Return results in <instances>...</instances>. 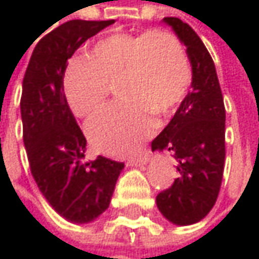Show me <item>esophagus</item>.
<instances>
[{"label": "esophagus", "mask_w": 259, "mask_h": 259, "mask_svg": "<svg viewBox=\"0 0 259 259\" xmlns=\"http://www.w3.org/2000/svg\"><path fill=\"white\" fill-rule=\"evenodd\" d=\"M148 160H150V154L144 153V154H141L138 157H130L127 160V165H130V166H141V165L148 163Z\"/></svg>", "instance_id": "obj_1"}]
</instances>
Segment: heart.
I'll return each instance as SVG.
<instances>
[{
	"mask_svg": "<svg viewBox=\"0 0 259 259\" xmlns=\"http://www.w3.org/2000/svg\"><path fill=\"white\" fill-rule=\"evenodd\" d=\"M192 70L187 52L169 31L114 32L97 40L87 58L72 60L63 91L76 117H88L108 99L111 83L123 99L87 123L91 144L123 156L138 150L153 130V115L171 114L187 94Z\"/></svg>",
	"mask_w": 259,
	"mask_h": 259,
	"instance_id": "1",
	"label": "heart"
}]
</instances>
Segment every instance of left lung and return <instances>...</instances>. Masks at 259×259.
I'll use <instances>...</instances> for the list:
<instances>
[{"instance_id":"1","label":"left lung","mask_w":259,"mask_h":259,"mask_svg":"<svg viewBox=\"0 0 259 259\" xmlns=\"http://www.w3.org/2000/svg\"><path fill=\"white\" fill-rule=\"evenodd\" d=\"M192 66L190 91L168 126L151 142L153 151L168 150L177 160L179 179L156 196L159 211L174 225L202 221L213 208L225 166V106L214 63L199 35L179 18H163Z\"/></svg>"}]
</instances>
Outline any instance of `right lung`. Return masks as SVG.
<instances>
[{
    "mask_svg": "<svg viewBox=\"0 0 259 259\" xmlns=\"http://www.w3.org/2000/svg\"><path fill=\"white\" fill-rule=\"evenodd\" d=\"M114 21H69L34 48L22 82L21 115L31 174L51 207L90 224L108 207L124 163L97 156L82 162L87 139L66 102L63 73L75 51Z\"/></svg>",
    "mask_w": 259,
    "mask_h": 259,
    "instance_id": "1",
    "label": "right lung"
}]
</instances>
